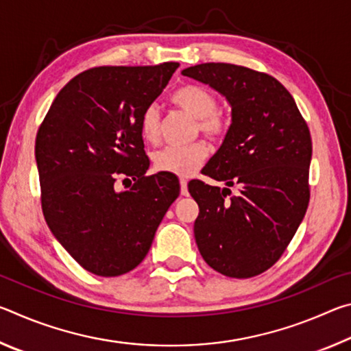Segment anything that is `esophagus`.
I'll list each match as a JSON object with an SVG mask.
<instances>
[{"label": "esophagus", "instance_id": "34e87169", "mask_svg": "<svg viewBox=\"0 0 351 351\" xmlns=\"http://www.w3.org/2000/svg\"><path fill=\"white\" fill-rule=\"evenodd\" d=\"M180 184H181V195H182V197H187V195H189V190H187V181L184 180V178H182V180L180 181Z\"/></svg>", "mask_w": 351, "mask_h": 351}]
</instances>
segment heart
<instances>
[{"mask_svg": "<svg viewBox=\"0 0 351 351\" xmlns=\"http://www.w3.org/2000/svg\"><path fill=\"white\" fill-rule=\"evenodd\" d=\"M171 102L190 116L198 119V128L212 139H218L228 128V119L224 112L217 110L215 96L207 88L198 85H184L171 93ZM142 139L154 144L159 139V110L156 105H148L142 111L139 121ZM209 154L204 142H193L181 147H165L154 153L153 162L159 171H167L178 176H189L197 170Z\"/></svg>", "mask_w": 351, "mask_h": 351, "instance_id": "1", "label": "heart"}]
</instances>
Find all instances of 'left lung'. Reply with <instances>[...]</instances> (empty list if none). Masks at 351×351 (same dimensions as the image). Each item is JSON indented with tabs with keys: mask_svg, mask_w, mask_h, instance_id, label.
Returning a JSON list of instances; mask_svg holds the SVG:
<instances>
[{
	"mask_svg": "<svg viewBox=\"0 0 351 351\" xmlns=\"http://www.w3.org/2000/svg\"><path fill=\"white\" fill-rule=\"evenodd\" d=\"M182 75L209 85L230 105V127L204 175L241 193L189 182L199 206L193 234L199 254L219 274L247 278L280 258L305 217L311 136L294 99L268 74L230 63H203Z\"/></svg>",
	"mask_w": 351,
	"mask_h": 351,
	"instance_id": "1",
	"label": "left lung"
}]
</instances>
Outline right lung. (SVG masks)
<instances>
[{"mask_svg":"<svg viewBox=\"0 0 351 351\" xmlns=\"http://www.w3.org/2000/svg\"><path fill=\"white\" fill-rule=\"evenodd\" d=\"M178 66L88 69L62 88L37 133L46 223L71 257L96 276L134 269L180 195L173 173L145 176L150 161L139 132L142 111ZM117 177H132L135 184L117 191Z\"/></svg>","mask_w":351,"mask_h":351,"instance_id":"add662e5","label":"right lung"}]
</instances>
